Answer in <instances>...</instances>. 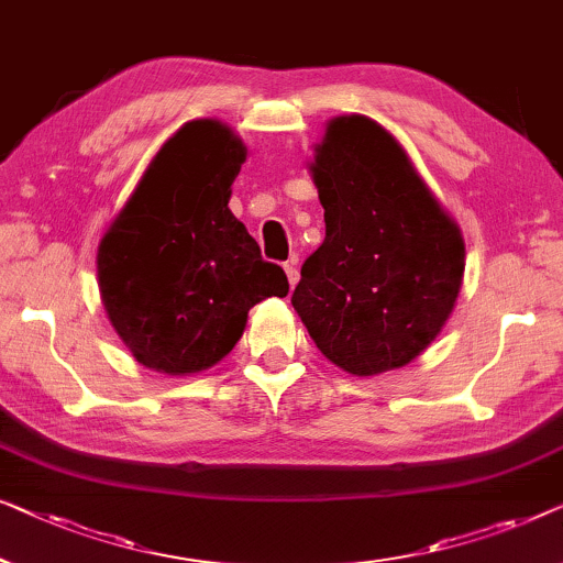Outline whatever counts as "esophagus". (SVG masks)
Listing matches in <instances>:
<instances>
[{
  "mask_svg": "<svg viewBox=\"0 0 563 563\" xmlns=\"http://www.w3.org/2000/svg\"><path fill=\"white\" fill-rule=\"evenodd\" d=\"M285 275H288L290 288H296V283H298L300 275H298V267H296V263H292V260H290V263H285Z\"/></svg>",
  "mask_w": 563,
  "mask_h": 563,
  "instance_id": "esophagus-1",
  "label": "esophagus"
}]
</instances>
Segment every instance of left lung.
Here are the masks:
<instances>
[{"label":"left lung","instance_id":"8db88e82","mask_svg":"<svg viewBox=\"0 0 563 563\" xmlns=\"http://www.w3.org/2000/svg\"><path fill=\"white\" fill-rule=\"evenodd\" d=\"M327 236L290 303L323 357L367 377L402 367L454 311L464 240L390 132L336 117L311 163Z\"/></svg>","mask_w":563,"mask_h":563}]
</instances>
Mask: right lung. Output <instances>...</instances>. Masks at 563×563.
<instances>
[{"mask_svg": "<svg viewBox=\"0 0 563 563\" xmlns=\"http://www.w3.org/2000/svg\"><path fill=\"white\" fill-rule=\"evenodd\" d=\"M247 147L213 120L186 122L161 147L99 244L101 303L140 364L201 372L240 342L247 311L288 296L283 267L229 211Z\"/></svg>", "mask_w": 563, "mask_h": 563, "instance_id": "1", "label": "right lung"}]
</instances>
